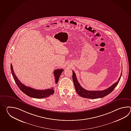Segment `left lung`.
I'll return each mask as SVG.
<instances>
[{
    "label": "left lung",
    "mask_w": 131,
    "mask_h": 131,
    "mask_svg": "<svg viewBox=\"0 0 131 131\" xmlns=\"http://www.w3.org/2000/svg\"><path fill=\"white\" fill-rule=\"evenodd\" d=\"M122 71L121 73L120 77L116 82L113 84L112 86L108 88V89L102 91H90V90H86V89H83L79 83L76 76L75 74V72H73V71H72V81L75 86L76 91L80 96L83 98H89V99H97V98L103 97L106 95H109L114 90L115 88L117 86V85L118 84L119 81L121 76L122 75Z\"/></svg>",
    "instance_id": "obj_1"
}]
</instances>
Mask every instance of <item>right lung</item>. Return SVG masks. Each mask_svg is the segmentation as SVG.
Here are the masks:
<instances>
[{
    "instance_id": "obj_1",
    "label": "right lung",
    "mask_w": 131,
    "mask_h": 131,
    "mask_svg": "<svg viewBox=\"0 0 131 131\" xmlns=\"http://www.w3.org/2000/svg\"><path fill=\"white\" fill-rule=\"evenodd\" d=\"M11 70L13 77L14 79L15 83L17 84V86L19 87L20 90L24 93L26 95H27L28 96L31 97L35 98H43L47 97L50 96V95H53L54 93V90L53 88L50 89H45V90H38V89H34L30 87L26 86L24 84L20 82L19 80L18 79L16 75L14 73V71L13 70V67L12 64H11ZM64 70L63 69H61L55 70L54 71V75L55 78V83H58L59 81V79L60 76L62 72Z\"/></svg>"
}]
</instances>
